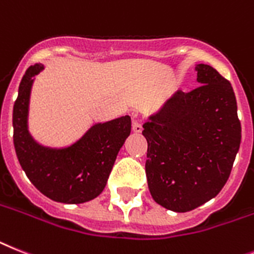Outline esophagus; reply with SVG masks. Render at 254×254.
<instances>
[{
  "instance_id": "obj_1",
  "label": "esophagus",
  "mask_w": 254,
  "mask_h": 254,
  "mask_svg": "<svg viewBox=\"0 0 254 254\" xmlns=\"http://www.w3.org/2000/svg\"><path fill=\"white\" fill-rule=\"evenodd\" d=\"M131 127H133L134 133H140L143 130V127H142V123L139 120H134L133 124H131Z\"/></svg>"
}]
</instances>
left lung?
<instances>
[{"label": "left lung", "instance_id": "obj_1", "mask_svg": "<svg viewBox=\"0 0 254 254\" xmlns=\"http://www.w3.org/2000/svg\"><path fill=\"white\" fill-rule=\"evenodd\" d=\"M199 86L177 90L143 124L146 176L153 200L178 213L216 197L231 173L242 140L236 98L229 81L196 64Z\"/></svg>", "mask_w": 254, "mask_h": 254}]
</instances>
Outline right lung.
<instances>
[{"instance_id": "add662e5", "label": "right lung", "mask_w": 254, "mask_h": 254, "mask_svg": "<svg viewBox=\"0 0 254 254\" xmlns=\"http://www.w3.org/2000/svg\"><path fill=\"white\" fill-rule=\"evenodd\" d=\"M42 69V64L31 65L19 85L12 111L15 152L29 181L49 199L86 203L101 195L107 185L117 153L130 134V116L94 124L69 146L38 143L28 130V114L32 85Z\"/></svg>"}]
</instances>
